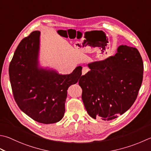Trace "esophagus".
Instances as JSON below:
<instances>
[{
    "instance_id": "obj_1",
    "label": "esophagus",
    "mask_w": 151,
    "mask_h": 151,
    "mask_svg": "<svg viewBox=\"0 0 151 151\" xmlns=\"http://www.w3.org/2000/svg\"><path fill=\"white\" fill-rule=\"evenodd\" d=\"M88 71V69H87L86 67H83L82 69V75H84L86 73H87Z\"/></svg>"
}]
</instances>
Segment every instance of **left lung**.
<instances>
[{"mask_svg":"<svg viewBox=\"0 0 151 151\" xmlns=\"http://www.w3.org/2000/svg\"><path fill=\"white\" fill-rule=\"evenodd\" d=\"M90 69L78 81L87 113L93 119H116L134 104L143 77L138 50L121 45L114 56L88 64Z\"/></svg>","mask_w":151,"mask_h":151,"instance_id":"1","label":"left lung"}]
</instances>
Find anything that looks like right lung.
I'll use <instances>...</instances> for the list:
<instances>
[{
  "label": "right lung",
  "mask_w": 151,
  "mask_h": 151,
  "mask_svg": "<svg viewBox=\"0 0 151 151\" xmlns=\"http://www.w3.org/2000/svg\"><path fill=\"white\" fill-rule=\"evenodd\" d=\"M40 32H32L17 46L9 65L14 98L23 113L42 124L62 119L65 111L67 90L81 78V66L69 75L38 66Z\"/></svg>",
  "instance_id": "obj_1"
}]
</instances>
